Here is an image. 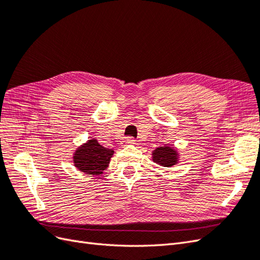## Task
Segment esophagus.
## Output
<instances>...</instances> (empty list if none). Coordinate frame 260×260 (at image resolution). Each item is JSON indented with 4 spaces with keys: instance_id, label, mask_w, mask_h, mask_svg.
<instances>
[{
    "instance_id": "obj_1",
    "label": "esophagus",
    "mask_w": 260,
    "mask_h": 260,
    "mask_svg": "<svg viewBox=\"0 0 260 260\" xmlns=\"http://www.w3.org/2000/svg\"><path fill=\"white\" fill-rule=\"evenodd\" d=\"M133 142H135V140H133L132 138H125L122 142V146H125L128 144H133Z\"/></svg>"
}]
</instances>
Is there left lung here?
Listing matches in <instances>:
<instances>
[{"label": "left lung", "instance_id": "obj_1", "mask_svg": "<svg viewBox=\"0 0 260 260\" xmlns=\"http://www.w3.org/2000/svg\"><path fill=\"white\" fill-rule=\"evenodd\" d=\"M179 152L174 146H159L152 152L153 161L162 167H172L179 162Z\"/></svg>", "mask_w": 260, "mask_h": 260}]
</instances>
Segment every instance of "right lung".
Segmentation results:
<instances>
[{"mask_svg":"<svg viewBox=\"0 0 260 260\" xmlns=\"http://www.w3.org/2000/svg\"><path fill=\"white\" fill-rule=\"evenodd\" d=\"M113 155V149L102 146L96 139H92L76 149L73 161L75 167L83 174L99 176L107 169Z\"/></svg>","mask_w":260,"mask_h":260,"instance_id":"right-lung-1","label":"right lung"}]
</instances>
